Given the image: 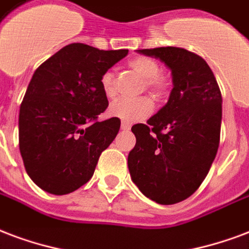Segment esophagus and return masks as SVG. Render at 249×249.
Here are the masks:
<instances>
[{
    "mask_svg": "<svg viewBox=\"0 0 249 249\" xmlns=\"http://www.w3.org/2000/svg\"><path fill=\"white\" fill-rule=\"evenodd\" d=\"M121 128H122V130H130V128H131V123L122 122V124H121Z\"/></svg>",
    "mask_w": 249,
    "mask_h": 249,
    "instance_id": "34e87169",
    "label": "esophagus"
}]
</instances>
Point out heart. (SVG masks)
<instances>
[{
    "label": "heart",
    "instance_id": "b5f03b06",
    "mask_svg": "<svg viewBox=\"0 0 249 249\" xmlns=\"http://www.w3.org/2000/svg\"><path fill=\"white\" fill-rule=\"evenodd\" d=\"M128 67L143 78L142 90H147L156 101H162L169 96L173 87L172 78L160 72V64L149 56H138L128 61ZM101 90L107 100H113L117 94L115 76L111 71H106L100 78ZM153 102L149 97H140L136 100H118L109 109V114L119 118L123 122L142 121L152 113Z\"/></svg>",
    "mask_w": 249,
    "mask_h": 249
}]
</instances>
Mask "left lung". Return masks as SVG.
Wrapping results in <instances>:
<instances>
[{
	"label": "left lung",
	"mask_w": 249,
	"mask_h": 249,
	"mask_svg": "<svg viewBox=\"0 0 249 249\" xmlns=\"http://www.w3.org/2000/svg\"><path fill=\"white\" fill-rule=\"evenodd\" d=\"M171 68L168 104L147 124H134L136 144L128 171L145 197L160 205L181 202L197 190L215 159L220 140L222 94L202 57L180 47L144 48Z\"/></svg>",
	"instance_id": "8db88e82"
}]
</instances>
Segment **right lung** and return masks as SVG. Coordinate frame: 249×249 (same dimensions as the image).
I'll use <instances>...</instances> for the list:
<instances>
[{"label":"right lung","mask_w":249,"mask_h":249,"mask_svg":"<svg viewBox=\"0 0 249 249\" xmlns=\"http://www.w3.org/2000/svg\"><path fill=\"white\" fill-rule=\"evenodd\" d=\"M127 53L72 43L34 72L19 109V151L44 192L63 196L87 184L115 139L121 119L98 122L109 106L100 78Z\"/></svg>","instance_id":"obj_1"}]
</instances>
